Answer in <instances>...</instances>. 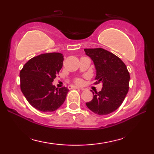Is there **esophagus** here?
Segmentation results:
<instances>
[{
  "label": "esophagus",
  "mask_w": 154,
  "mask_h": 154,
  "mask_svg": "<svg viewBox=\"0 0 154 154\" xmlns=\"http://www.w3.org/2000/svg\"><path fill=\"white\" fill-rule=\"evenodd\" d=\"M69 89H80L81 90H83V89H82V88H80L78 87V86H75V85H69Z\"/></svg>",
  "instance_id": "obj_1"
}]
</instances>
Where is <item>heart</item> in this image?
Listing matches in <instances>:
<instances>
[{"label":"heart","mask_w":154,"mask_h":154,"mask_svg":"<svg viewBox=\"0 0 154 154\" xmlns=\"http://www.w3.org/2000/svg\"><path fill=\"white\" fill-rule=\"evenodd\" d=\"M75 82H76V83H78V84H81L83 81H82L81 79H77L76 81H75Z\"/></svg>","instance_id":"heart-1"}]
</instances>
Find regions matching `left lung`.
Instances as JSON below:
<instances>
[{"label":"left lung","instance_id":"left-lung-1","mask_svg":"<svg viewBox=\"0 0 154 154\" xmlns=\"http://www.w3.org/2000/svg\"><path fill=\"white\" fill-rule=\"evenodd\" d=\"M96 69L97 83H102V89L93 93V99L86 103L92 112L107 115L115 111L125 100L129 90L130 73L127 66L114 54L102 49H84Z\"/></svg>","mask_w":154,"mask_h":154}]
</instances>
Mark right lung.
Wrapping results in <instances>:
<instances>
[{"mask_svg": "<svg viewBox=\"0 0 154 154\" xmlns=\"http://www.w3.org/2000/svg\"><path fill=\"white\" fill-rule=\"evenodd\" d=\"M59 52L42 54L28 61L20 71V87L33 107L43 112L56 111L63 104L69 90L52 84L63 64Z\"/></svg>", "mask_w": 154, "mask_h": 154, "instance_id": "right-lung-1", "label": "right lung"}]
</instances>
